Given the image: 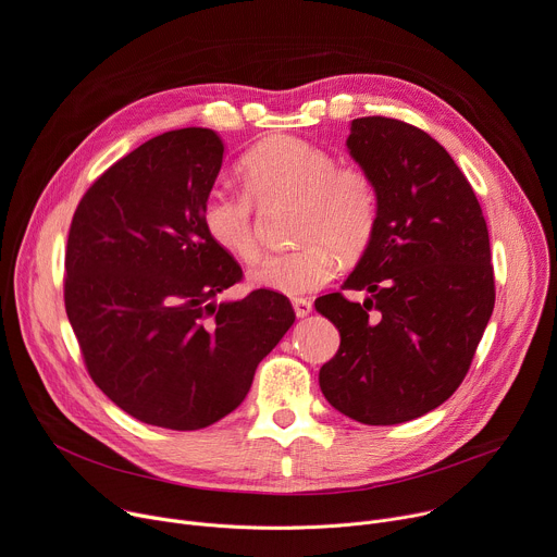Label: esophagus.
<instances>
[{
	"label": "esophagus",
	"mask_w": 557,
	"mask_h": 557,
	"mask_svg": "<svg viewBox=\"0 0 557 557\" xmlns=\"http://www.w3.org/2000/svg\"><path fill=\"white\" fill-rule=\"evenodd\" d=\"M292 308H294V314L298 319H306L312 312V301H308V298H294Z\"/></svg>",
	"instance_id": "1"
}]
</instances>
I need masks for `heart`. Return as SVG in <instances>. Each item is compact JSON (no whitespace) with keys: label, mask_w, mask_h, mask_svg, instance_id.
<instances>
[{"label":"heart","mask_w":557,"mask_h":557,"mask_svg":"<svg viewBox=\"0 0 557 557\" xmlns=\"http://www.w3.org/2000/svg\"><path fill=\"white\" fill-rule=\"evenodd\" d=\"M245 189L211 187L200 202L207 238L249 263L261 249L256 203L298 202L294 249L268 253L249 278L285 296L321 289L341 261L357 263L379 230V189L363 166L338 164L321 145L296 136H272L253 145L238 162Z\"/></svg>","instance_id":"obj_1"}]
</instances>
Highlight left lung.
Returning a JSON list of instances; mask_svg holds the SVG:
<instances>
[{
	"instance_id": "obj_1",
	"label": "left lung",
	"mask_w": 557,
	"mask_h": 557,
	"mask_svg": "<svg viewBox=\"0 0 557 557\" xmlns=\"http://www.w3.org/2000/svg\"><path fill=\"white\" fill-rule=\"evenodd\" d=\"M352 158L379 189V230L344 289L317 312L341 336L321 368L325 399L355 421L393 425L442 406L463 381L495 306L488 227L448 151L417 126L352 120Z\"/></svg>"
}]
</instances>
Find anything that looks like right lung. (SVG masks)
I'll use <instances>...</instances> for the list:
<instances>
[{
    "label": "right lung",
    "instance_id": "obj_1",
    "mask_svg": "<svg viewBox=\"0 0 557 557\" xmlns=\"http://www.w3.org/2000/svg\"><path fill=\"white\" fill-rule=\"evenodd\" d=\"M223 153L200 126L147 140L82 196L66 240L64 308L87 372L117 408L171 431L238 408L294 323L270 289L213 304L243 278L200 223Z\"/></svg>",
    "mask_w": 557,
    "mask_h": 557
}]
</instances>
